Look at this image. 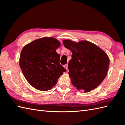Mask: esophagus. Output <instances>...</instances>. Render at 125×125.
Wrapping results in <instances>:
<instances>
[{"label":"esophagus","instance_id":"esophagus-1","mask_svg":"<svg viewBox=\"0 0 125 125\" xmlns=\"http://www.w3.org/2000/svg\"><path fill=\"white\" fill-rule=\"evenodd\" d=\"M64 68L66 70H68V64H67L64 65Z\"/></svg>","mask_w":125,"mask_h":125}]
</instances>
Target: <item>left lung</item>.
I'll use <instances>...</instances> for the list:
<instances>
[{"label": "left lung", "instance_id": "left-lung-1", "mask_svg": "<svg viewBox=\"0 0 125 125\" xmlns=\"http://www.w3.org/2000/svg\"><path fill=\"white\" fill-rule=\"evenodd\" d=\"M63 43L72 52L68 69L73 85L85 92L96 88L107 74L110 64L107 55L99 47L87 41L77 43L64 40Z\"/></svg>", "mask_w": 125, "mask_h": 125}]
</instances>
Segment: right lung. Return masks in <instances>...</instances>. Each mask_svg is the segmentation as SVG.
<instances>
[{
	"mask_svg": "<svg viewBox=\"0 0 125 125\" xmlns=\"http://www.w3.org/2000/svg\"><path fill=\"white\" fill-rule=\"evenodd\" d=\"M59 41L53 38L35 40L23 48L20 67L26 80L41 91L51 89L66 69L60 63V55L56 50Z\"/></svg>",
	"mask_w": 125,
	"mask_h": 125,
	"instance_id": "right-lung-1",
	"label": "right lung"
}]
</instances>
